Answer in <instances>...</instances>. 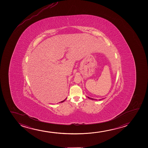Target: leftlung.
Listing matches in <instances>:
<instances>
[{"mask_svg":"<svg viewBox=\"0 0 148 148\" xmlns=\"http://www.w3.org/2000/svg\"><path fill=\"white\" fill-rule=\"evenodd\" d=\"M87 97L89 99H92V100H96L97 101V99H92V98H91V97ZM99 99V100H101V99Z\"/></svg>","mask_w":148,"mask_h":148,"instance_id":"1","label":"left lung"}]
</instances>
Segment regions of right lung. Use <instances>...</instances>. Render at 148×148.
<instances>
[{"label": "right lung", "mask_w": 148, "mask_h": 148, "mask_svg": "<svg viewBox=\"0 0 148 148\" xmlns=\"http://www.w3.org/2000/svg\"><path fill=\"white\" fill-rule=\"evenodd\" d=\"M66 99H64V101H61V102H60V103H63V102H64V101H65V100H66Z\"/></svg>", "instance_id": "add662e5"}]
</instances>
